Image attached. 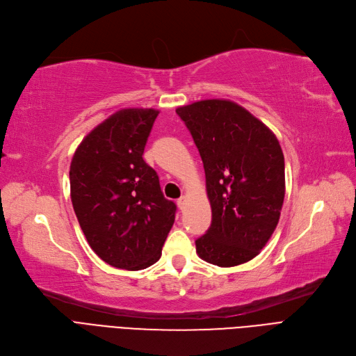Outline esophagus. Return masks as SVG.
I'll list each match as a JSON object with an SVG mask.
<instances>
[{"mask_svg": "<svg viewBox=\"0 0 356 356\" xmlns=\"http://www.w3.org/2000/svg\"><path fill=\"white\" fill-rule=\"evenodd\" d=\"M184 205H186V197L181 196V197H179V199H177V207H179L180 209H183V208H184Z\"/></svg>", "mask_w": 356, "mask_h": 356, "instance_id": "1", "label": "esophagus"}]
</instances>
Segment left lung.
<instances>
[{
	"instance_id": "obj_1",
	"label": "left lung",
	"mask_w": 356,
	"mask_h": 356,
	"mask_svg": "<svg viewBox=\"0 0 356 356\" xmlns=\"http://www.w3.org/2000/svg\"><path fill=\"white\" fill-rule=\"evenodd\" d=\"M202 159L212 221L196 253L231 268L256 257L280 221L285 161L275 134L240 104L211 99L177 107Z\"/></svg>"
}]
</instances>
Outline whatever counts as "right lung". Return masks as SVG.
Wrapping results in <instances>:
<instances>
[{
  "label": "right lung",
  "instance_id": "right-lung-1",
  "mask_svg": "<svg viewBox=\"0 0 356 356\" xmlns=\"http://www.w3.org/2000/svg\"><path fill=\"white\" fill-rule=\"evenodd\" d=\"M156 109H122L92 129L70 167L71 200L95 253L113 268L141 270L161 257L176 205L164 197L144 148Z\"/></svg>",
  "mask_w": 356,
  "mask_h": 356
}]
</instances>
